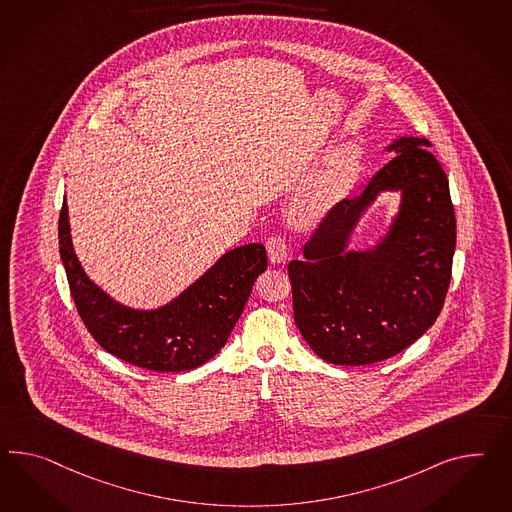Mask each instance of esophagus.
<instances>
[{
	"label": "esophagus",
	"instance_id": "esophagus-1",
	"mask_svg": "<svg viewBox=\"0 0 512 512\" xmlns=\"http://www.w3.org/2000/svg\"><path fill=\"white\" fill-rule=\"evenodd\" d=\"M265 247H267V254H269L271 263H282L288 260V241H286V237L273 234L267 239Z\"/></svg>",
	"mask_w": 512,
	"mask_h": 512
}]
</instances>
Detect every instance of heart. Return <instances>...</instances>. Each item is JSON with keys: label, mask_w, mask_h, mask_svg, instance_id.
Segmentation results:
<instances>
[{"label": "heart", "mask_w": 512, "mask_h": 512, "mask_svg": "<svg viewBox=\"0 0 512 512\" xmlns=\"http://www.w3.org/2000/svg\"><path fill=\"white\" fill-rule=\"evenodd\" d=\"M358 171V158L353 148L345 146L336 150L328 161L327 185L332 191H345Z\"/></svg>", "instance_id": "b5f03b06"}]
</instances>
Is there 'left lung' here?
Segmentation results:
<instances>
[{
  "label": "left lung",
  "instance_id": "1",
  "mask_svg": "<svg viewBox=\"0 0 512 512\" xmlns=\"http://www.w3.org/2000/svg\"><path fill=\"white\" fill-rule=\"evenodd\" d=\"M420 137H401L395 156L364 187L343 198L288 265L293 317L319 358L366 366L392 358L433 327L446 301L457 221L446 172ZM382 190L402 206L373 250L347 251L361 213Z\"/></svg>",
  "mask_w": 512,
  "mask_h": 512
}]
</instances>
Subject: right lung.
I'll list each match as a JSON object with an SVG mask.
<instances>
[{"instance_id": "add662e5", "label": "right lung", "mask_w": 512, "mask_h": 512, "mask_svg": "<svg viewBox=\"0 0 512 512\" xmlns=\"http://www.w3.org/2000/svg\"><path fill=\"white\" fill-rule=\"evenodd\" d=\"M59 252L78 314L107 353L150 371H189L219 353L267 269L260 243L226 252L208 273L158 310L113 301L81 269L72 247L68 208L59 213Z\"/></svg>"}]
</instances>
